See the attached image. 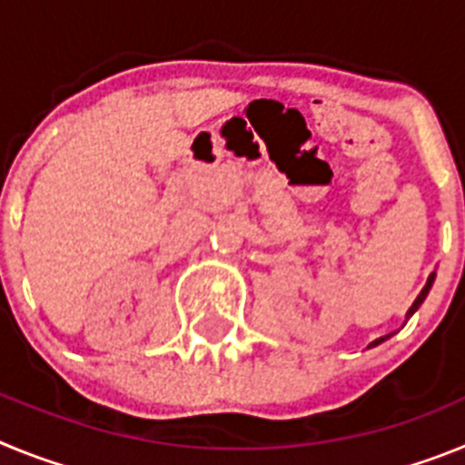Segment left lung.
<instances>
[{
    "mask_svg": "<svg viewBox=\"0 0 465 465\" xmlns=\"http://www.w3.org/2000/svg\"><path fill=\"white\" fill-rule=\"evenodd\" d=\"M433 282H435V272H430L429 279H426V286H424V289H421V293L417 295V300H414L412 307H410V310H408V314H405V319H410V316H412L414 312H417L419 307H421V302H424V300H426V295H429V291L433 289ZM389 338H391V332H389V335H384V338H377L375 342H371V347H377V344H381V342H384V340H389Z\"/></svg>",
    "mask_w": 465,
    "mask_h": 465,
    "instance_id": "obj_1",
    "label": "left lung"
}]
</instances>
